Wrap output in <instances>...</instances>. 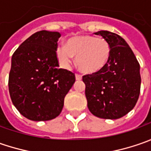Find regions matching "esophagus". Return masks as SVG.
Here are the masks:
<instances>
[{
	"label": "esophagus",
	"instance_id": "34e87169",
	"mask_svg": "<svg viewBox=\"0 0 151 151\" xmlns=\"http://www.w3.org/2000/svg\"><path fill=\"white\" fill-rule=\"evenodd\" d=\"M76 79L77 81H80V80L82 79V76H81V75H79V74H76Z\"/></svg>",
	"mask_w": 151,
	"mask_h": 151
}]
</instances>
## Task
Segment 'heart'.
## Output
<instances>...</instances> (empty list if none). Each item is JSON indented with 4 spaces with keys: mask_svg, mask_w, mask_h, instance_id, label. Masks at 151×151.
<instances>
[{
    "mask_svg": "<svg viewBox=\"0 0 151 151\" xmlns=\"http://www.w3.org/2000/svg\"><path fill=\"white\" fill-rule=\"evenodd\" d=\"M111 48L105 38L91 35H81L70 38L66 46L56 49V56L61 65L70 68L73 57L80 70L87 74L97 72L107 65Z\"/></svg>",
    "mask_w": 151,
    "mask_h": 151,
    "instance_id": "b5f03b06",
    "label": "heart"
}]
</instances>
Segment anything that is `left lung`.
Masks as SVG:
<instances>
[{"label": "left lung", "mask_w": 151, "mask_h": 151, "mask_svg": "<svg viewBox=\"0 0 151 151\" xmlns=\"http://www.w3.org/2000/svg\"><path fill=\"white\" fill-rule=\"evenodd\" d=\"M95 34L108 42L111 54L101 70L82 77L87 107L98 118L120 119L130 112L139 99V64L129 44L119 35L108 31Z\"/></svg>", "instance_id": "left-lung-1"}]
</instances>
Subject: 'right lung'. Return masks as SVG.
<instances>
[{
    "mask_svg": "<svg viewBox=\"0 0 151 151\" xmlns=\"http://www.w3.org/2000/svg\"><path fill=\"white\" fill-rule=\"evenodd\" d=\"M59 32L39 31L21 44L12 57L11 99L19 113L32 121H48L61 113L76 81L75 74L59 68Z\"/></svg>",
    "mask_w": 151,
    "mask_h": 151,
    "instance_id": "1",
    "label": "right lung"
}]
</instances>
